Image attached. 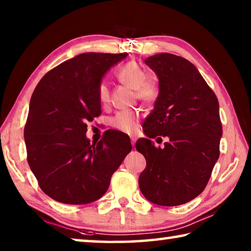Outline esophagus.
Here are the masks:
<instances>
[{"instance_id":"34e87169","label":"esophagus","mask_w":251,"mask_h":251,"mask_svg":"<svg viewBox=\"0 0 251 251\" xmlns=\"http://www.w3.org/2000/svg\"><path fill=\"white\" fill-rule=\"evenodd\" d=\"M130 142H131V145H133V147H134L135 143H136V137H130Z\"/></svg>"}]
</instances>
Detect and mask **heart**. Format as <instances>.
I'll use <instances>...</instances> for the list:
<instances>
[{
	"mask_svg": "<svg viewBox=\"0 0 251 251\" xmlns=\"http://www.w3.org/2000/svg\"><path fill=\"white\" fill-rule=\"evenodd\" d=\"M117 78L122 83L128 85L136 91V96L145 103L155 100L158 94V88L155 82L146 78V73L137 63L128 62L123 65L117 72ZM97 96L101 105L108 104L109 88L107 83L103 80L97 87ZM139 114L134 110H122L110 120V125L123 133L133 134L138 128Z\"/></svg>",
	"mask_w": 251,
	"mask_h": 251,
	"instance_id": "obj_1",
	"label": "heart"
}]
</instances>
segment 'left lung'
<instances>
[{"instance_id":"obj_1","label":"left lung","mask_w":251,"mask_h":251,"mask_svg":"<svg viewBox=\"0 0 251 251\" xmlns=\"http://www.w3.org/2000/svg\"><path fill=\"white\" fill-rule=\"evenodd\" d=\"M145 63L158 76L159 93L144 123L147 138L136 142V150L146 159L139 188L156 205H182L202 193L219 158L223 127L218 100L186 58L160 53ZM158 134L170 138L164 149L149 139Z\"/></svg>"}]
</instances>
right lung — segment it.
<instances>
[{
    "mask_svg": "<svg viewBox=\"0 0 251 251\" xmlns=\"http://www.w3.org/2000/svg\"><path fill=\"white\" fill-rule=\"evenodd\" d=\"M126 56L79 54L48 72L34 90L24 128L27 163L41 189L54 201L83 205L100 199L131 151L122 131L110 130L97 144L86 137V123L101 113L99 84Z\"/></svg>",
    "mask_w": 251,
    "mask_h": 251,
    "instance_id": "obj_1",
    "label": "right lung"
}]
</instances>
